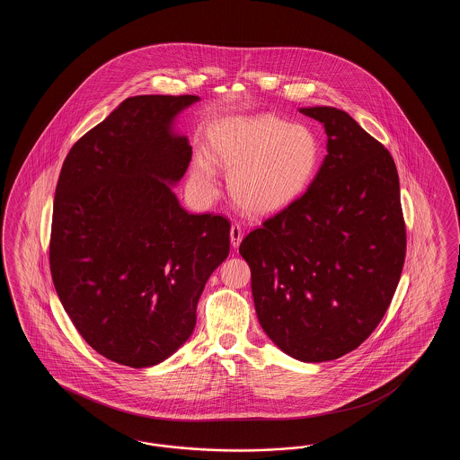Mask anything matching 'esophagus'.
<instances>
[{"mask_svg": "<svg viewBox=\"0 0 460 460\" xmlns=\"http://www.w3.org/2000/svg\"><path fill=\"white\" fill-rule=\"evenodd\" d=\"M241 240H243V227H241L240 224L234 222V224L231 226V244H233L234 248H238Z\"/></svg>", "mask_w": 460, "mask_h": 460, "instance_id": "1", "label": "esophagus"}]
</instances>
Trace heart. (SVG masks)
<instances>
[{"label": "heart", "instance_id": "obj_1", "mask_svg": "<svg viewBox=\"0 0 460 460\" xmlns=\"http://www.w3.org/2000/svg\"><path fill=\"white\" fill-rule=\"evenodd\" d=\"M210 158L233 171L229 191L243 210L269 216L305 193L319 167L321 143L306 126L274 115L236 117L210 134ZM191 181L199 193H216L217 175L207 156L195 158Z\"/></svg>", "mask_w": 460, "mask_h": 460}]
</instances>
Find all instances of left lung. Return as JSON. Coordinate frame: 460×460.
I'll return each mask as SVG.
<instances>
[{
    "instance_id": "left-lung-1",
    "label": "left lung",
    "mask_w": 460,
    "mask_h": 460,
    "mask_svg": "<svg viewBox=\"0 0 460 460\" xmlns=\"http://www.w3.org/2000/svg\"><path fill=\"white\" fill-rule=\"evenodd\" d=\"M328 134V155L305 193L248 233L257 317L293 358L326 362L360 347L392 304L407 233L390 152L350 115L300 110Z\"/></svg>"
}]
</instances>
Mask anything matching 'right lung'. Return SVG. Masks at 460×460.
Returning a JSON list of instances; mask_svg holds the SVG:
<instances>
[{"label":"right lung","instance_id":"1","mask_svg":"<svg viewBox=\"0 0 460 460\" xmlns=\"http://www.w3.org/2000/svg\"><path fill=\"white\" fill-rule=\"evenodd\" d=\"M197 100L128 98L75 141L57 182L53 285L89 347L120 366H155L191 336L205 283L229 255V219L188 214L166 182L191 162L171 124Z\"/></svg>","mask_w":460,"mask_h":460}]
</instances>
